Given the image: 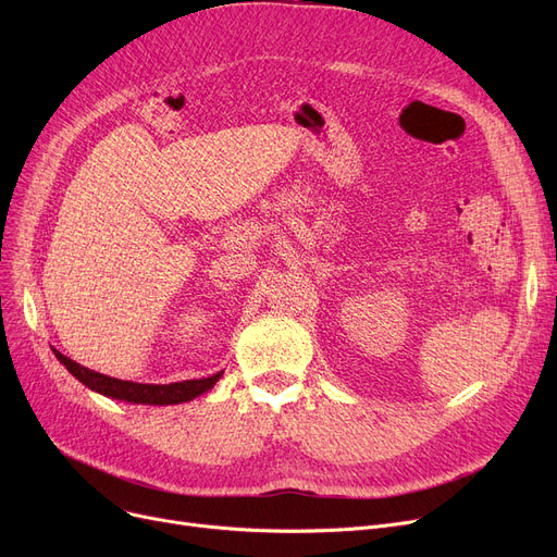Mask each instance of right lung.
Listing matches in <instances>:
<instances>
[{
    "label": "right lung",
    "instance_id": "obj_1",
    "mask_svg": "<svg viewBox=\"0 0 557 557\" xmlns=\"http://www.w3.org/2000/svg\"><path fill=\"white\" fill-rule=\"evenodd\" d=\"M53 355L78 379L83 386H87L90 391L106 395L110 399L131 401V404H149V406H169V404L191 401L198 395L214 388V384L223 374V370H221L212 376L187 379V382H175V384H135V382H124V379H114V376L95 372L90 368H83L81 363L58 352V349H53Z\"/></svg>",
    "mask_w": 557,
    "mask_h": 557
}]
</instances>
